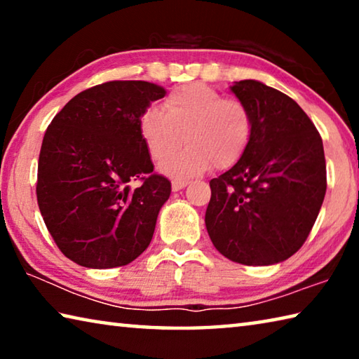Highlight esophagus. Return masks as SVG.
<instances>
[{
	"label": "esophagus",
	"mask_w": 359,
	"mask_h": 359,
	"mask_svg": "<svg viewBox=\"0 0 359 359\" xmlns=\"http://www.w3.org/2000/svg\"><path fill=\"white\" fill-rule=\"evenodd\" d=\"M188 185L187 180H172V191H179Z\"/></svg>",
	"instance_id": "obj_1"
}]
</instances>
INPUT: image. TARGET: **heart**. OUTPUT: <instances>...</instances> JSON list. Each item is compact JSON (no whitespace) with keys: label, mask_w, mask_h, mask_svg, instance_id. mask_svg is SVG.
Returning <instances> with one entry per match:
<instances>
[{"label":"heart","mask_w":359,"mask_h":359,"mask_svg":"<svg viewBox=\"0 0 359 359\" xmlns=\"http://www.w3.org/2000/svg\"><path fill=\"white\" fill-rule=\"evenodd\" d=\"M139 133L151 160L161 161L185 140L187 147L161 163V171L187 179L214 166L226 169L244 156L253 136V115L239 100L204 83L172 90L163 109L150 106L139 118Z\"/></svg>","instance_id":"heart-1"}]
</instances>
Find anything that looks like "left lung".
<instances>
[{
  "label": "left lung",
  "instance_id": "obj_1",
  "mask_svg": "<svg viewBox=\"0 0 359 359\" xmlns=\"http://www.w3.org/2000/svg\"><path fill=\"white\" fill-rule=\"evenodd\" d=\"M253 115L244 156L210 180L205 228L223 257L269 266L294 255L317 220L326 193L323 141L294 100L258 81L234 82Z\"/></svg>",
  "mask_w": 359,
  "mask_h": 359
}]
</instances>
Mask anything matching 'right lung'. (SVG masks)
Listing matches in <instances>:
<instances>
[{"label":"right lung","instance_id":"add662e5","mask_svg":"<svg viewBox=\"0 0 359 359\" xmlns=\"http://www.w3.org/2000/svg\"><path fill=\"white\" fill-rule=\"evenodd\" d=\"M165 95L144 81L106 82L76 95L48 125L36 194L48 233L74 263L125 266L154 238L171 182L151 174L139 118Z\"/></svg>","mask_w":359,"mask_h":359}]
</instances>
